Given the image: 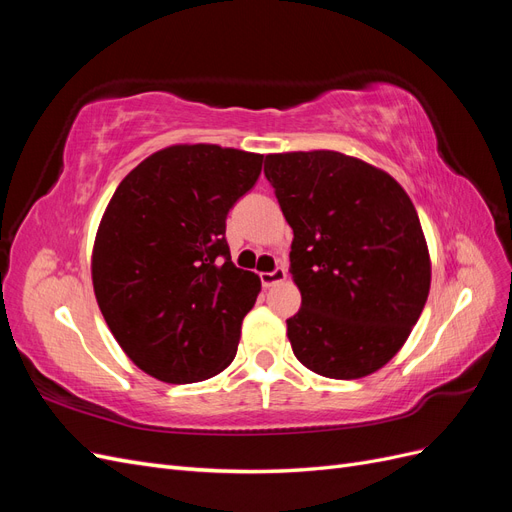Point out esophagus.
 I'll return each mask as SVG.
<instances>
[{
  "instance_id": "obj_1",
  "label": "esophagus",
  "mask_w": 512,
  "mask_h": 512,
  "mask_svg": "<svg viewBox=\"0 0 512 512\" xmlns=\"http://www.w3.org/2000/svg\"><path fill=\"white\" fill-rule=\"evenodd\" d=\"M286 275H288V273H286L284 267H277V269L271 271V273H260V282H262V286H265V288H271V286H275V284L284 282Z\"/></svg>"
}]
</instances>
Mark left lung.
<instances>
[{
  "label": "left lung",
  "mask_w": 512,
  "mask_h": 512,
  "mask_svg": "<svg viewBox=\"0 0 512 512\" xmlns=\"http://www.w3.org/2000/svg\"><path fill=\"white\" fill-rule=\"evenodd\" d=\"M265 177L294 232V356L324 378L374 374L404 346L429 294L431 262L410 196L384 170L337 151L271 153Z\"/></svg>",
  "instance_id": "8db88e82"
}]
</instances>
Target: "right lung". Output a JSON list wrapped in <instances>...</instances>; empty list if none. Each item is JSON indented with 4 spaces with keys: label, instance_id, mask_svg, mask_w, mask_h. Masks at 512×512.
I'll return each mask as SVG.
<instances>
[{
    "label": "right lung",
    "instance_id": "right-lung-1",
    "mask_svg": "<svg viewBox=\"0 0 512 512\" xmlns=\"http://www.w3.org/2000/svg\"><path fill=\"white\" fill-rule=\"evenodd\" d=\"M260 168V153L173 145L115 190L96 235L91 280L108 329L145 374L200 382L235 359L260 280L232 265L226 215L254 188Z\"/></svg>",
    "mask_w": 512,
    "mask_h": 512
}]
</instances>
